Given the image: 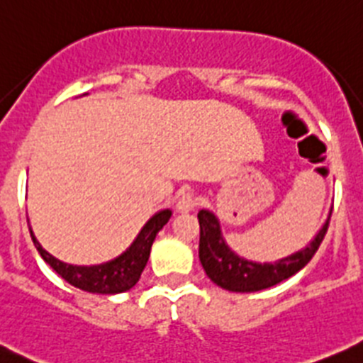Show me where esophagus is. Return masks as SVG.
Here are the masks:
<instances>
[{"label": "esophagus", "instance_id": "obj_1", "mask_svg": "<svg viewBox=\"0 0 363 363\" xmlns=\"http://www.w3.org/2000/svg\"><path fill=\"white\" fill-rule=\"evenodd\" d=\"M196 206H198V198H196L194 192H191V191L179 192L178 201H176V210H178V212H182V213L192 212Z\"/></svg>", "mask_w": 363, "mask_h": 363}]
</instances>
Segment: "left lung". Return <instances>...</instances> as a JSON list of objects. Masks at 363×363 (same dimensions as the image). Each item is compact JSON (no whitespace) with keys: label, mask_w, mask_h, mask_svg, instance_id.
Returning a JSON list of instances; mask_svg holds the SVG:
<instances>
[{"label":"left lung","mask_w":363,"mask_h":363,"mask_svg":"<svg viewBox=\"0 0 363 363\" xmlns=\"http://www.w3.org/2000/svg\"><path fill=\"white\" fill-rule=\"evenodd\" d=\"M199 219V260L206 276L220 289L231 292H257L264 289L274 287L283 279L291 278L301 271L315 251L319 250L324 235L328 231L330 217L320 228L315 239L298 253L285 257L274 264H257L240 258L228 247L223 239L217 217L208 210L198 213Z\"/></svg>","instance_id":"left-lung-1"}]
</instances>
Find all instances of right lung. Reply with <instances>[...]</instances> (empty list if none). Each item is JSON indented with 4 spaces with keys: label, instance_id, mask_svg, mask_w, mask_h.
I'll list each match as a JSON object with an SVG mask.
<instances>
[{
    "label": "right lung",
    "instance_id": "obj_1",
    "mask_svg": "<svg viewBox=\"0 0 363 363\" xmlns=\"http://www.w3.org/2000/svg\"><path fill=\"white\" fill-rule=\"evenodd\" d=\"M169 217H171V210H162V212L155 213L144 224L132 246L128 247L121 257H117L112 262H106V264L91 265V267L69 265L57 260L53 255L43 250L32 230H30V235H32L33 244H35L37 251L44 258V262L50 264L53 271L60 274L65 281L71 283L72 287L92 292V294H119V292L130 291L139 281L140 274L147 264V258H150L155 237L167 224Z\"/></svg>",
    "mask_w": 363,
    "mask_h": 363
}]
</instances>
